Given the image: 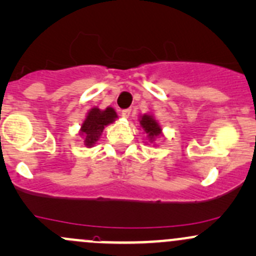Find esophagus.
<instances>
[{
  "mask_svg": "<svg viewBox=\"0 0 256 256\" xmlns=\"http://www.w3.org/2000/svg\"><path fill=\"white\" fill-rule=\"evenodd\" d=\"M130 114H131V109L130 108L124 109V110L122 112V115L124 118H128V116H130Z\"/></svg>",
  "mask_w": 256,
  "mask_h": 256,
  "instance_id": "esophagus-1",
  "label": "esophagus"
}]
</instances>
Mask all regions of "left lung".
<instances>
[{
	"instance_id": "obj_1",
	"label": "left lung",
	"mask_w": 256,
	"mask_h": 256,
	"mask_svg": "<svg viewBox=\"0 0 256 256\" xmlns=\"http://www.w3.org/2000/svg\"><path fill=\"white\" fill-rule=\"evenodd\" d=\"M140 124H141V126L143 128V130H144V132L148 134V137L150 138V141H154V138L162 134V128H160L159 124L156 122V120L154 119L152 115H147V114L143 115V116L141 118V122H140Z\"/></svg>"
}]
</instances>
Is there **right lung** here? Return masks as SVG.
Instances as JSON below:
<instances>
[{
  "mask_svg": "<svg viewBox=\"0 0 256 256\" xmlns=\"http://www.w3.org/2000/svg\"><path fill=\"white\" fill-rule=\"evenodd\" d=\"M115 118H118V115L110 106H108L106 110L92 108L88 112L85 122H82V126H81L80 132V134L85 137V141L84 142H85L87 147H91V146H94L98 141L104 126L113 122Z\"/></svg>",
  "mask_w": 256,
  "mask_h": 256,
  "instance_id": "1",
  "label": "right lung"
}]
</instances>
